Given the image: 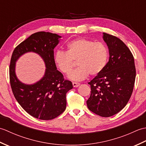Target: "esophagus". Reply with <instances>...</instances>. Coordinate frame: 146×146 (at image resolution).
<instances>
[{
    "label": "esophagus",
    "mask_w": 146,
    "mask_h": 146,
    "mask_svg": "<svg viewBox=\"0 0 146 146\" xmlns=\"http://www.w3.org/2000/svg\"><path fill=\"white\" fill-rule=\"evenodd\" d=\"M80 85V83H77V82H73V86L74 87H78Z\"/></svg>",
    "instance_id": "esophagus-1"
}]
</instances>
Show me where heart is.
Returning <instances> with one entry per match:
<instances>
[{
    "mask_svg": "<svg viewBox=\"0 0 146 146\" xmlns=\"http://www.w3.org/2000/svg\"><path fill=\"white\" fill-rule=\"evenodd\" d=\"M108 49L104 42L79 38L70 42L66 51H58L54 55V62L62 73L68 75L74 66L73 60L77 61L79 66L68 75L73 81H81L89 74L96 76L104 70L108 60Z\"/></svg>",
    "mask_w": 146,
    "mask_h": 146,
    "instance_id": "b5f03b06",
    "label": "heart"
}]
</instances>
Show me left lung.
<instances>
[{
  "label": "left lung",
  "mask_w": 146,
  "mask_h": 146,
  "mask_svg": "<svg viewBox=\"0 0 146 146\" xmlns=\"http://www.w3.org/2000/svg\"><path fill=\"white\" fill-rule=\"evenodd\" d=\"M109 51V60L104 70L88 84L91 94L88 109L101 117H108L122 110L134 88L135 67L134 56L124 42L117 37L103 33Z\"/></svg>",
  "instance_id": "left-lung-1"
}]
</instances>
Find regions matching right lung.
I'll use <instances>...</instances> for the list:
<instances>
[{"label":"right lung","instance_id":"right-lung-1","mask_svg":"<svg viewBox=\"0 0 146 146\" xmlns=\"http://www.w3.org/2000/svg\"><path fill=\"white\" fill-rule=\"evenodd\" d=\"M61 36L49 32H38L20 43L12 52L9 76L12 92L17 102L31 115L40 120H51L66 109V94L73 88L57 70L54 62V49ZM29 52L39 54L44 61L45 75L38 82L28 85L21 82L15 74V63Z\"/></svg>","mask_w":146,"mask_h":146}]
</instances>
